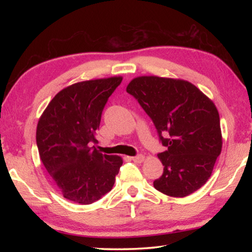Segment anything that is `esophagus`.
Here are the masks:
<instances>
[{"label":"esophagus","mask_w":252,"mask_h":252,"mask_svg":"<svg viewBox=\"0 0 252 252\" xmlns=\"http://www.w3.org/2000/svg\"><path fill=\"white\" fill-rule=\"evenodd\" d=\"M131 159H132V161H133V162H136V163H141V162L144 160V156L138 155V156H135V157H132Z\"/></svg>","instance_id":"obj_1"}]
</instances>
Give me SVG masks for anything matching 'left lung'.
Listing matches in <instances>:
<instances>
[{
  "label": "left lung",
  "instance_id": "left-lung-1",
  "mask_svg": "<svg viewBox=\"0 0 252 252\" xmlns=\"http://www.w3.org/2000/svg\"><path fill=\"white\" fill-rule=\"evenodd\" d=\"M126 92L155 125L165 151L158 153L162 176L153 181L160 192L187 197L210 178L222 148L220 118L213 102L188 81L139 76Z\"/></svg>",
  "mask_w": 252,
  "mask_h": 252
}]
</instances>
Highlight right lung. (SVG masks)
Listing matches in <instances>:
<instances>
[{"mask_svg":"<svg viewBox=\"0 0 252 252\" xmlns=\"http://www.w3.org/2000/svg\"><path fill=\"white\" fill-rule=\"evenodd\" d=\"M121 76L72 84L55 95L36 127V146L46 171L65 199L90 204L111 191L122 165L96 143L102 111Z\"/></svg>","mask_w":252,"mask_h":252,"instance_id":"1","label":"right lung"}]
</instances>
